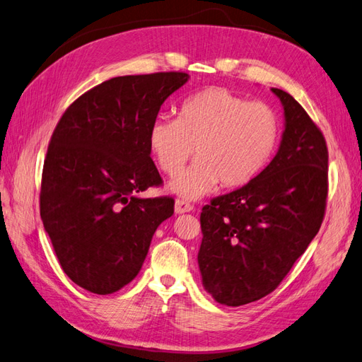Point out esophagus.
I'll list each match as a JSON object with an SVG mask.
<instances>
[{
    "label": "esophagus",
    "instance_id": "1",
    "mask_svg": "<svg viewBox=\"0 0 362 362\" xmlns=\"http://www.w3.org/2000/svg\"><path fill=\"white\" fill-rule=\"evenodd\" d=\"M193 210V205L184 199H177L175 202V213L177 214H182V213H189Z\"/></svg>",
    "mask_w": 362,
    "mask_h": 362
}]
</instances>
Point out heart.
Listing matches in <instances>:
<instances>
[{"instance_id":"b5f03b06","label":"heart","mask_w":362,"mask_h":362,"mask_svg":"<svg viewBox=\"0 0 362 362\" xmlns=\"http://www.w3.org/2000/svg\"><path fill=\"white\" fill-rule=\"evenodd\" d=\"M279 134V117L268 105L207 86L181 103L177 120L152 122L149 148L168 175H177L194 152L198 160L170 182V190L197 199L219 182L236 189L256 178L274 153Z\"/></svg>"}]
</instances>
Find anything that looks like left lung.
I'll list each match as a JSON object with an SVG mask.
<instances>
[{
	"label": "left lung",
	"instance_id": "obj_1",
	"mask_svg": "<svg viewBox=\"0 0 362 362\" xmlns=\"http://www.w3.org/2000/svg\"><path fill=\"white\" fill-rule=\"evenodd\" d=\"M285 111L276 157L243 187L201 213L198 265L205 291L242 306L274 291L315 238L327 199V146L301 105L271 88Z\"/></svg>",
	"mask_w": 362,
	"mask_h": 362
}]
</instances>
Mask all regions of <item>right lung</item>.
<instances>
[{
    "mask_svg": "<svg viewBox=\"0 0 362 362\" xmlns=\"http://www.w3.org/2000/svg\"><path fill=\"white\" fill-rule=\"evenodd\" d=\"M185 73L112 77L82 94L61 117L48 144L41 219L65 274L106 296L139 274L169 197L140 198L160 185L149 128Z\"/></svg>",
    "mask_w": 362,
    "mask_h": 362,
    "instance_id": "obj_1",
    "label": "right lung"
}]
</instances>
